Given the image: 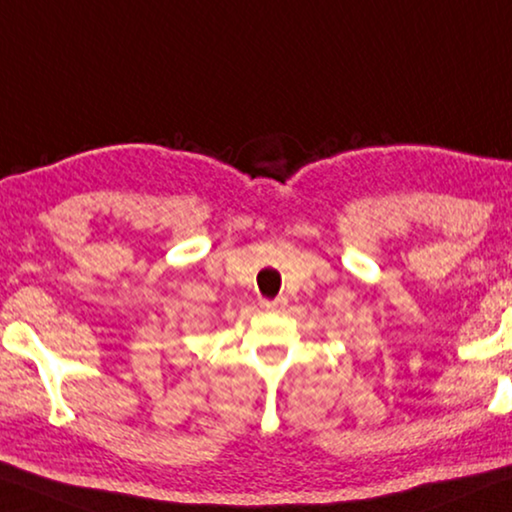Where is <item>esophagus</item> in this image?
I'll use <instances>...</instances> for the list:
<instances>
[{
	"label": "esophagus",
	"mask_w": 512,
	"mask_h": 512,
	"mask_svg": "<svg viewBox=\"0 0 512 512\" xmlns=\"http://www.w3.org/2000/svg\"><path fill=\"white\" fill-rule=\"evenodd\" d=\"M286 306V297H277V300H261V309L265 311H279Z\"/></svg>",
	"instance_id": "34e87169"
}]
</instances>
